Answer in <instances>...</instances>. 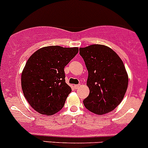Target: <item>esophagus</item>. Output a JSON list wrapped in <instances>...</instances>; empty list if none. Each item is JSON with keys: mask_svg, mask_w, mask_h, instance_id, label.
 <instances>
[{"mask_svg": "<svg viewBox=\"0 0 148 148\" xmlns=\"http://www.w3.org/2000/svg\"><path fill=\"white\" fill-rule=\"evenodd\" d=\"M80 84H77V85H74V88L75 89H78L80 88Z\"/></svg>", "mask_w": 148, "mask_h": 148, "instance_id": "1", "label": "esophagus"}]
</instances>
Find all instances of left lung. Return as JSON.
Masks as SVG:
<instances>
[{"label":"left lung","mask_w":148,"mask_h":148,"mask_svg":"<svg viewBox=\"0 0 148 148\" xmlns=\"http://www.w3.org/2000/svg\"><path fill=\"white\" fill-rule=\"evenodd\" d=\"M79 51L88 71L90 93L83 100L85 107L97 115L113 110L121 103L128 84L123 61L106 45L95 44Z\"/></svg>","instance_id":"obj_1"}]
</instances>
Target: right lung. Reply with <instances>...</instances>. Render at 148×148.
Masks as SVG:
<instances>
[{
  "label": "right lung",
  "instance_id": "1",
  "mask_svg": "<svg viewBox=\"0 0 148 148\" xmlns=\"http://www.w3.org/2000/svg\"><path fill=\"white\" fill-rule=\"evenodd\" d=\"M77 53V48L48 46L29 58L21 75V86L35 110L52 115L63 108L72 90L65 83L64 68Z\"/></svg>",
  "mask_w": 148,
  "mask_h": 148
}]
</instances>
